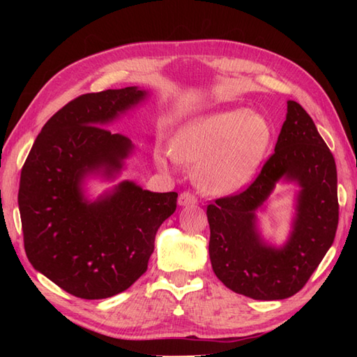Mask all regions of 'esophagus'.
Instances as JSON below:
<instances>
[{
	"label": "esophagus",
	"instance_id": "1",
	"mask_svg": "<svg viewBox=\"0 0 357 357\" xmlns=\"http://www.w3.org/2000/svg\"><path fill=\"white\" fill-rule=\"evenodd\" d=\"M196 202H198V198H196V196L190 192H183L178 198L179 206H195Z\"/></svg>",
	"mask_w": 357,
	"mask_h": 357
}]
</instances>
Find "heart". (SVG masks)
Listing matches in <instances>:
<instances>
[{"mask_svg":"<svg viewBox=\"0 0 357 357\" xmlns=\"http://www.w3.org/2000/svg\"><path fill=\"white\" fill-rule=\"evenodd\" d=\"M271 142V127L261 115L239 107L216 112L184 126L174 135L172 156L196 165L202 190L227 195L241 190L256 176ZM165 165V159L159 158Z\"/></svg>","mask_w":357,"mask_h":357,"instance_id":"1","label":"heart"}]
</instances>
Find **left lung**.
I'll return each mask as SVG.
<instances>
[{"instance_id":"1","label":"left lung","mask_w":357,"mask_h":357,"mask_svg":"<svg viewBox=\"0 0 357 357\" xmlns=\"http://www.w3.org/2000/svg\"><path fill=\"white\" fill-rule=\"evenodd\" d=\"M280 177L303 187L298 216L284 249L262 245L254 211ZM210 261L215 275L234 293L257 301L285 299L304 287L328 252L339 222L336 162L302 105L287 102V119L275 151L244 190L207 206Z\"/></svg>"}]
</instances>
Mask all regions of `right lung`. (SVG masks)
Returning a JSON list of instances; mask_svg holds the SVG:
<instances>
[{"mask_svg": "<svg viewBox=\"0 0 357 357\" xmlns=\"http://www.w3.org/2000/svg\"><path fill=\"white\" fill-rule=\"evenodd\" d=\"M144 96L126 87L75 98L44 124L22 165L18 206L26 255L81 299L110 298L139 279L159 225L176 210V192L153 193L128 181L100 201L82 199V178L121 169L132 150L127 136L101 126Z\"/></svg>", "mask_w": 357, "mask_h": 357, "instance_id": "right-lung-1", "label": "right lung"}]
</instances>
